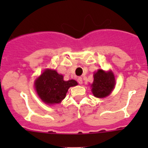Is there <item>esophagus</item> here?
<instances>
[{
	"label": "esophagus",
	"instance_id": "obj_1",
	"mask_svg": "<svg viewBox=\"0 0 148 148\" xmlns=\"http://www.w3.org/2000/svg\"><path fill=\"white\" fill-rule=\"evenodd\" d=\"M78 82L79 84H82V83H83V80H82V78H81V77H79V78H78Z\"/></svg>",
	"mask_w": 148,
	"mask_h": 148
}]
</instances>
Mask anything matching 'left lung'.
Segmentation results:
<instances>
[{"label": "left lung", "instance_id": "8db88e82", "mask_svg": "<svg viewBox=\"0 0 148 148\" xmlns=\"http://www.w3.org/2000/svg\"><path fill=\"white\" fill-rule=\"evenodd\" d=\"M115 84L114 75L112 72L106 73L104 70H99L94 74L93 83L91 84L94 96L97 98L108 96L114 88Z\"/></svg>", "mask_w": 148, "mask_h": 148}]
</instances>
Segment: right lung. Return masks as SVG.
Masks as SVG:
<instances>
[{"instance_id":"add662e5","label":"right lung","mask_w":148,"mask_h":148,"mask_svg":"<svg viewBox=\"0 0 148 148\" xmlns=\"http://www.w3.org/2000/svg\"><path fill=\"white\" fill-rule=\"evenodd\" d=\"M78 84L75 80L64 81L56 70H46L35 81L36 92L46 104H58L64 99L68 89Z\"/></svg>"}]
</instances>
